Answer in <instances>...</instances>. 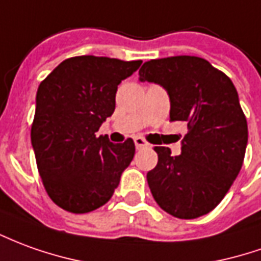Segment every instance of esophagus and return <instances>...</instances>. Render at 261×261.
<instances>
[{
  "label": "esophagus",
  "instance_id": "obj_1",
  "mask_svg": "<svg viewBox=\"0 0 261 261\" xmlns=\"http://www.w3.org/2000/svg\"><path fill=\"white\" fill-rule=\"evenodd\" d=\"M134 144H136L137 148H145V147H148L149 144L144 140L143 137H136L134 138Z\"/></svg>",
  "mask_w": 261,
  "mask_h": 261
}]
</instances>
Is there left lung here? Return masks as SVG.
Returning <instances> with one entry per match:
<instances>
[{
    "label": "left lung",
    "instance_id": "8db88e82",
    "mask_svg": "<svg viewBox=\"0 0 261 261\" xmlns=\"http://www.w3.org/2000/svg\"><path fill=\"white\" fill-rule=\"evenodd\" d=\"M140 82L162 86L171 101V121H187L181 154L155 147L158 164L147 174L161 209L195 219L219 205L240 172L247 145V121L236 87L202 58L171 56L145 62Z\"/></svg>",
    "mask_w": 261,
    "mask_h": 261
}]
</instances>
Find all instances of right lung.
Returning <instances> with one entry per match:
<instances>
[{
	"label": "right lung",
	"instance_id": "right-lung-1",
	"mask_svg": "<svg viewBox=\"0 0 261 261\" xmlns=\"http://www.w3.org/2000/svg\"><path fill=\"white\" fill-rule=\"evenodd\" d=\"M143 62L105 56L63 61L36 93L31 141L49 198L72 213H87L107 203L133 161L134 141L110 143L96 136L116 109L121 80Z\"/></svg>",
	"mask_w": 261,
	"mask_h": 261
}]
</instances>
